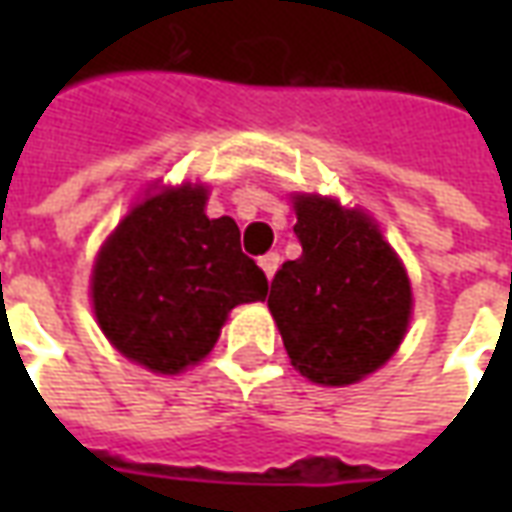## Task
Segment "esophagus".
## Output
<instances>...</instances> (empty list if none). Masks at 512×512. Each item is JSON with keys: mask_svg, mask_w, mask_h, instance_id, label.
I'll return each mask as SVG.
<instances>
[{"mask_svg": "<svg viewBox=\"0 0 512 512\" xmlns=\"http://www.w3.org/2000/svg\"><path fill=\"white\" fill-rule=\"evenodd\" d=\"M260 268L266 271L268 279L274 277V274H277V268H279V255H277V252H268V255L260 257Z\"/></svg>", "mask_w": 512, "mask_h": 512, "instance_id": "obj_1", "label": "esophagus"}]
</instances>
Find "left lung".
Here are the masks:
<instances>
[{"mask_svg":"<svg viewBox=\"0 0 512 512\" xmlns=\"http://www.w3.org/2000/svg\"><path fill=\"white\" fill-rule=\"evenodd\" d=\"M296 219L301 257L274 274L268 310L301 376L354 384L397 351L411 315V285L365 213L296 197Z\"/></svg>","mask_w":512,"mask_h":512,"instance_id":"8db88e82","label":"left lung"}]
</instances>
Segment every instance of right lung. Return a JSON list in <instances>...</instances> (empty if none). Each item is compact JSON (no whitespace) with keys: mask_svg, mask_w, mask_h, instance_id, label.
I'll return each mask as SVG.
<instances>
[{"mask_svg":"<svg viewBox=\"0 0 512 512\" xmlns=\"http://www.w3.org/2000/svg\"><path fill=\"white\" fill-rule=\"evenodd\" d=\"M266 293L263 268L241 252L238 224L205 216L202 186L136 205L93 268L95 318L109 343L156 373L200 362L227 312Z\"/></svg>","mask_w":512,"mask_h":512,"instance_id":"obj_1","label":"right lung"}]
</instances>
